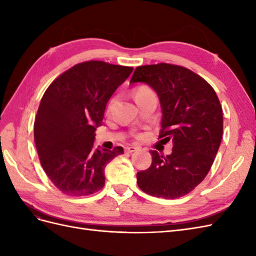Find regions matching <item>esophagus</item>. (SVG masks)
Returning <instances> with one entry per match:
<instances>
[{
  "mask_svg": "<svg viewBox=\"0 0 256 256\" xmlns=\"http://www.w3.org/2000/svg\"><path fill=\"white\" fill-rule=\"evenodd\" d=\"M136 150H138V147H136V146H127V147H125V152H134Z\"/></svg>",
  "mask_w": 256,
  "mask_h": 256,
  "instance_id": "obj_1",
  "label": "esophagus"
}]
</instances>
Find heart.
<instances>
[{
	"label": "heart",
	"instance_id": "heart-1",
	"mask_svg": "<svg viewBox=\"0 0 256 256\" xmlns=\"http://www.w3.org/2000/svg\"><path fill=\"white\" fill-rule=\"evenodd\" d=\"M150 88H138V90H136V96H138V95H141V94H144V92H150ZM114 98L111 100L110 102V104H109V106L111 108L112 106H113V104H114Z\"/></svg>",
	"mask_w": 256,
	"mask_h": 256
}]
</instances>
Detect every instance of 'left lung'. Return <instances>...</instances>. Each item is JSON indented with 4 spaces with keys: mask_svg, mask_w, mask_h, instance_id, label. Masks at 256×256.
<instances>
[{
    "mask_svg": "<svg viewBox=\"0 0 256 256\" xmlns=\"http://www.w3.org/2000/svg\"><path fill=\"white\" fill-rule=\"evenodd\" d=\"M136 82L157 92L162 111L159 138L173 142L171 154L150 150L152 164L136 173L138 186L156 198H182L203 182L218 152L223 134L219 98L202 76L182 66H138L130 80Z\"/></svg>",
    "mask_w": 256,
    "mask_h": 256,
    "instance_id": "left-lung-1",
    "label": "left lung"
}]
</instances>
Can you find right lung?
I'll use <instances>...</instances> for the list:
<instances>
[{
	"label": "right lung",
	"instance_id": "obj_1",
	"mask_svg": "<svg viewBox=\"0 0 256 256\" xmlns=\"http://www.w3.org/2000/svg\"><path fill=\"white\" fill-rule=\"evenodd\" d=\"M132 70L102 60L83 62L44 92L34 140L44 173L64 194L84 196L102 189L106 166L124 154L122 146L94 150V140L108 102Z\"/></svg>",
	"mask_w": 256,
	"mask_h": 256
}]
</instances>
